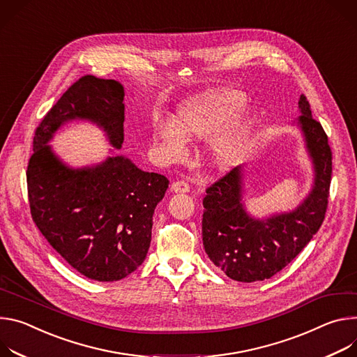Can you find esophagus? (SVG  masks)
Instances as JSON below:
<instances>
[{
  "label": "esophagus",
  "instance_id": "1",
  "mask_svg": "<svg viewBox=\"0 0 357 357\" xmlns=\"http://www.w3.org/2000/svg\"><path fill=\"white\" fill-rule=\"evenodd\" d=\"M172 191H174V192H188L190 185L185 180H177L172 184Z\"/></svg>",
  "mask_w": 357,
  "mask_h": 357
}]
</instances>
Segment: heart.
I'll use <instances>...</instances> for the list:
<instances>
[{
	"mask_svg": "<svg viewBox=\"0 0 357 357\" xmlns=\"http://www.w3.org/2000/svg\"><path fill=\"white\" fill-rule=\"evenodd\" d=\"M244 98L232 91L207 93L181 105L176 123L155 128L154 137L166 153L181 157L185 139H206L217 133L241 107ZM245 142V130L240 123H234L213 142V158L218 166H229L238 155Z\"/></svg>",
	"mask_w": 357,
	"mask_h": 357,
	"instance_id": "heart-1",
	"label": "heart"
}]
</instances>
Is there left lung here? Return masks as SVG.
<instances>
[{"label":"left lung","instance_id":"8db88e82","mask_svg":"<svg viewBox=\"0 0 357 357\" xmlns=\"http://www.w3.org/2000/svg\"><path fill=\"white\" fill-rule=\"evenodd\" d=\"M298 123L314 166V185L292 213L266 220L251 218L243 207V180L235 167L206 188L203 244L208 258L228 278L255 282L284 269L321 228L332 178V150L322 125L312 117L305 95Z\"/></svg>","mask_w":357,"mask_h":357}]
</instances>
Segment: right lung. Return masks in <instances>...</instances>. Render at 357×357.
<instances>
[{"label":"right lung","instance_id":"right-lung-1","mask_svg":"<svg viewBox=\"0 0 357 357\" xmlns=\"http://www.w3.org/2000/svg\"><path fill=\"white\" fill-rule=\"evenodd\" d=\"M123 98V86L113 79L79 77L38 125L26 167L29 208L38 229L72 268L100 282L123 280L142 265L154 208L169 180L137 169L123 155L73 170L47 143L65 122L88 119L121 149Z\"/></svg>","mask_w":357,"mask_h":357}]
</instances>
